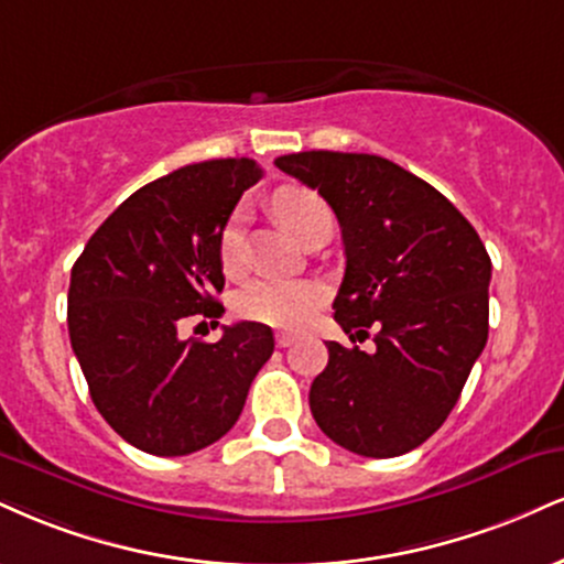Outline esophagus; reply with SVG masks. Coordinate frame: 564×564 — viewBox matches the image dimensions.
<instances>
[{
    "mask_svg": "<svg viewBox=\"0 0 564 564\" xmlns=\"http://www.w3.org/2000/svg\"><path fill=\"white\" fill-rule=\"evenodd\" d=\"M296 341V336L294 334H275V347H281V349H286V347H291V344Z\"/></svg>",
    "mask_w": 564,
    "mask_h": 564,
    "instance_id": "obj_1",
    "label": "esophagus"
}]
</instances>
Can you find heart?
Wrapping results in <instances>:
<instances>
[{"label":"heart","instance_id":"heart-1","mask_svg":"<svg viewBox=\"0 0 564 564\" xmlns=\"http://www.w3.org/2000/svg\"><path fill=\"white\" fill-rule=\"evenodd\" d=\"M273 209L286 226L304 239L312 223L317 217L328 215V207L315 192L304 186H286L273 196ZM243 215L236 209L234 215L223 223L217 234V257H220L223 270L236 275L243 264ZM325 291L315 281H289V278H257L249 281L239 294H236L234 307L243 321L273 325V328H300L315 315L323 304Z\"/></svg>","mask_w":564,"mask_h":564}]
</instances>
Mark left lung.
Instances as JSON below:
<instances>
[{
    "label": "left lung",
    "mask_w": 564,
    "mask_h": 564,
    "mask_svg": "<svg viewBox=\"0 0 564 564\" xmlns=\"http://www.w3.org/2000/svg\"><path fill=\"white\" fill-rule=\"evenodd\" d=\"M275 165L338 217L347 270L336 323L344 334L378 328L370 355L325 344L312 417L362 457L412 452L449 417L486 347L491 257L465 215L397 162L317 149Z\"/></svg>",
    "instance_id": "8db88e82"
}]
</instances>
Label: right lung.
<instances>
[{"label":"right lung","instance_id":"right-lung-1","mask_svg":"<svg viewBox=\"0 0 564 564\" xmlns=\"http://www.w3.org/2000/svg\"><path fill=\"white\" fill-rule=\"evenodd\" d=\"M260 178L249 158L178 167L128 196L73 264V351L99 415L135 449L183 457L215 444L273 355L262 323L228 325L215 344L181 338L186 317L226 312L217 234Z\"/></svg>","mask_w":564,"mask_h":564}]
</instances>
